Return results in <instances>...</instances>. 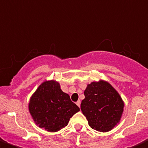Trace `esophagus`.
I'll return each mask as SVG.
<instances>
[{
  "label": "esophagus",
  "instance_id": "34e87169",
  "mask_svg": "<svg viewBox=\"0 0 148 148\" xmlns=\"http://www.w3.org/2000/svg\"><path fill=\"white\" fill-rule=\"evenodd\" d=\"M76 105L78 106L79 107H80V105H81V101L80 100H78L76 102Z\"/></svg>",
  "mask_w": 148,
  "mask_h": 148
}]
</instances>
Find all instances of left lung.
Wrapping results in <instances>:
<instances>
[{"instance_id":"1","label":"left lung","mask_w":148,"mask_h":148,"mask_svg":"<svg viewBox=\"0 0 148 148\" xmlns=\"http://www.w3.org/2000/svg\"><path fill=\"white\" fill-rule=\"evenodd\" d=\"M81 110L88 124L99 132H108L119 123L124 103L121 96L109 83L93 82L84 90Z\"/></svg>"}]
</instances>
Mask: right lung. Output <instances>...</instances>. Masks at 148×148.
<instances>
[{"label": "right lung", "instance_id": "1", "mask_svg": "<svg viewBox=\"0 0 148 148\" xmlns=\"http://www.w3.org/2000/svg\"><path fill=\"white\" fill-rule=\"evenodd\" d=\"M29 112L35 123L49 132H57L67 126L69 119L80 111L55 81L41 84L32 95Z\"/></svg>", "mask_w": 148, "mask_h": 148}]
</instances>
